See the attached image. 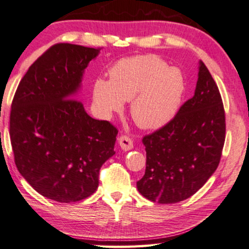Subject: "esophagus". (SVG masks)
Instances as JSON below:
<instances>
[{
  "label": "esophagus",
  "mask_w": 249,
  "mask_h": 249,
  "mask_svg": "<svg viewBox=\"0 0 249 249\" xmlns=\"http://www.w3.org/2000/svg\"><path fill=\"white\" fill-rule=\"evenodd\" d=\"M118 143H120L121 148L123 149L124 151H128V150L133 149V141L127 135H121L120 138H118Z\"/></svg>",
  "instance_id": "obj_1"
}]
</instances>
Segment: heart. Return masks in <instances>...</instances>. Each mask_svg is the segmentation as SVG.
I'll use <instances>...</instances> for the list:
<instances>
[{"label":"heart","instance_id":"b5f03b06","mask_svg":"<svg viewBox=\"0 0 249 249\" xmlns=\"http://www.w3.org/2000/svg\"><path fill=\"white\" fill-rule=\"evenodd\" d=\"M110 80L93 83V103L104 115L123 109L131 101V115L139 127L156 129L173 120L185 91L183 73L157 55L123 58L109 70Z\"/></svg>","mask_w":249,"mask_h":249}]
</instances>
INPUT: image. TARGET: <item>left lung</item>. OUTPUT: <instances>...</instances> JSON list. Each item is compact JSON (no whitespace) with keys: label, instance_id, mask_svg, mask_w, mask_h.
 I'll use <instances>...</instances> for the list:
<instances>
[{"label":"left lung","instance_id":"left-lung-1","mask_svg":"<svg viewBox=\"0 0 249 249\" xmlns=\"http://www.w3.org/2000/svg\"><path fill=\"white\" fill-rule=\"evenodd\" d=\"M226 139L222 98L211 73L199 62L193 98L170 122L145 135V174L138 190L161 204L184 201L204 185L219 166Z\"/></svg>","mask_w":249,"mask_h":249}]
</instances>
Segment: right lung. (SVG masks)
Listing matches in <instances>:
<instances>
[{"label": "right lung", "instance_id": "1", "mask_svg": "<svg viewBox=\"0 0 249 249\" xmlns=\"http://www.w3.org/2000/svg\"><path fill=\"white\" fill-rule=\"evenodd\" d=\"M101 48L55 44L30 66L11 105L10 138L19 173L35 191L61 203L92 195L115 155L117 128L86 113L74 94Z\"/></svg>", "mask_w": 249, "mask_h": 249}]
</instances>
